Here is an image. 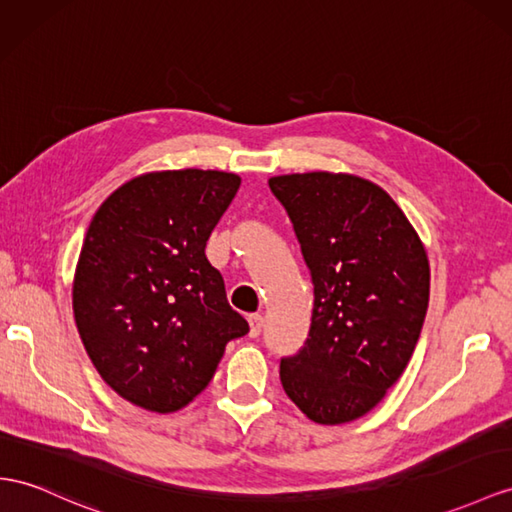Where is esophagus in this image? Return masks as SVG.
Masks as SVG:
<instances>
[{
    "label": "esophagus",
    "instance_id": "34e87169",
    "mask_svg": "<svg viewBox=\"0 0 512 512\" xmlns=\"http://www.w3.org/2000/svg\"><path fill=\"white\" fill-rule=\"evenodd\" d=\"M248 335L251 337H259L261 335V329H264V318L259 316V313H253V316H248Z\"/></svg>",
    "mask_w": 512,
    "mask_h": 512
}]
</instances>
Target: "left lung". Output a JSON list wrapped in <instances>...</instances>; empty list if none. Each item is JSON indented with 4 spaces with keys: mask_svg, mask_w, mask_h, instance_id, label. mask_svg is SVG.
I'll return each mask as SVG.
<instances>
[{
    "mask_svg": "<svg viewBox=\"0 0 512 512\" xmlns=\"http://www.w3.org/2000/svg\"><path fill=\"white\" fill-rule=\"evenodd\" d=\"M268 186L292 220L313 283L307 342L281 359V385L316 424L352 422L411 361L430 294L426 248L368 179L318 170Z\"/></svg>",
    "mask_w": 512,
    "mask_h": 512,
    "instance_id": "8db88e82",
    "label": "left lung"
}]
</instances>
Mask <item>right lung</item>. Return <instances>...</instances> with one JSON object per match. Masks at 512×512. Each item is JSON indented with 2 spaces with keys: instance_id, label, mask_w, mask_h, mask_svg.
<instances>
[{
  "instance_id": "obj_1",
  "label": "right lung",
  "mask_w": 512,
  "mask_h": 512,
  "mask_svg": "<svg viewBox=\"0 0 512 512\" xmlns=\"http://www.w3.org/2000/svg\"><path fill=\"white\" fill-rule=\"evenodd\" d=\"M240 177L162 170L131 179L90 220L73 279L75 324L121 398L173 413L209 385L225 346L248 333L205 244Z\"/></svg>"
}]
</instances>
